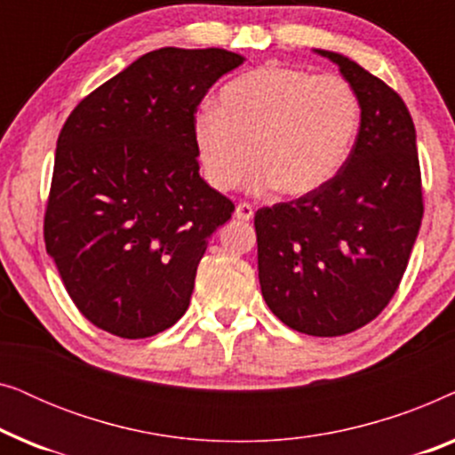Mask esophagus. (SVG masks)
<instances>
[{
	"instance_id": "34e87169",
	"label": "esophagus",
	"mask_w": 455,
	"mask_h": 455,
	"mask_svg": "<svg viewBox=\"0 0 455 455\" xmlns=\"http://www.w3.org/2000/svg\"><path fill=\"white\" fill-rule=\"evenodd\" d=\"M234 215L238 217V220H242V221H251L252 215H254V211H252V207L248 203H240L238 207H235V213Z\"/></svg>"
}]
</instances>
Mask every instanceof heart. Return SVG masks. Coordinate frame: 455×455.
I'll return each instance as SVG.
<instances>
[{"label": "heart", "mask_w": 455, "mask_h": 455, "mask_svg": "<svg viewBox=\"0 0 455 455\" xmlns=\"http://www.w3.org/2000/svg\"><path fill=\"white\" fill-rule=\"evenodd\" d=\"M360 126V101L346 78L265 64L223 86L217 105L192 122L209 184L232 190L251 165L252 190L307 196L346 164Z\"/></svg>", "instance_id": "obj_1"}]
</instances>
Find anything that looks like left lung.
Segmentation results:
<instances>
[{
    "label": "left lung",
    "instance_id": "1",
    "mask_svg": "<svg viewBox=\"0 0 455 455\" xmlns=\"http://www.w3.org/2000/svg\"><path fill=\"white\" fill-rule=\"evenodd\" d=\"M315 52L356 91V142L331 182L259 209L254 229L271 313L300 333L335 338L364 327L394 298L425 207L406 103L346 55Z\"/></svg>",
    "mask_w": 455,
    "mask_h": 455
}]
</instances>
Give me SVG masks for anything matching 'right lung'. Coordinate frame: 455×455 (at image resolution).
Here are the masks:
<instances>
[{
    "mask_svg": "<svg viewBox=\"0 0 455 455\" xmlns=\"http://www.w3.org/2000/svg\"><path fill=\"white\" fill-rule=\"evenodd\" d=\"M240 64L217 47L155 49L68 116L43 234L72 302L103 331L151 338L188 308L209 238L234 213L198 173L192 122Z\"/></svg>",
    "mask_w": 455,
    "mask_h": 455,
    "instance_id": "obj_1",
    "label": "right lung"
}]
</instances>
